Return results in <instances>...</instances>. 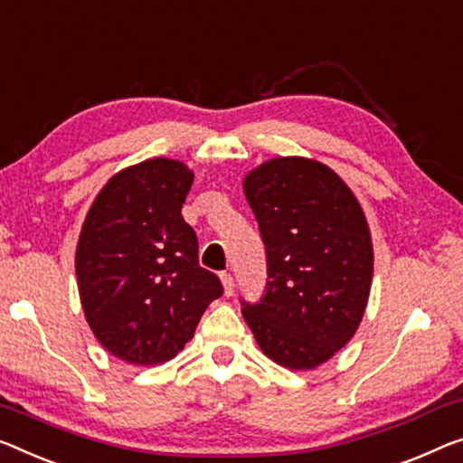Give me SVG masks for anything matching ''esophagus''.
Returning a JSON list of instances; mask_svg holds the SVG:
<instances>
[{"instance_id": "obj_1", "label": "esophagus", "mask_w": 463, "mask_h": 463, "mask_svg": "<svg viewBox=\"0 0 463 463\" xmlns=\"http://www.w3.org/2000/svg\"><path fill=\"white\" fill-rule=\"evenodd\" d=\"M220 280H222L224 295H226V298H231L232 291H234V280H232V276H231L229 272H222V274H220Z\"/></svg>"}]
</instances>
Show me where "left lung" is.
<instances>
[{"mask_svg":"<svg viewBox=\"0 0 463 463\" xmlns=\"http://www.w3.org/2000/svg\"><path fill=\"white\" fill-rule=\"evenodd\" d=\"M243 191L266 245L268 280L243 318L260 349L288 370H314L355 335L374 251L364 210L343 178L307 157H274Z\"/></svg>","mask_w":463,"mask_h":463,"instance_id":"8db88e82","label":"left lung"}]
</instances>
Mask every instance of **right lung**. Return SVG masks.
<instances>
[{
	"instance_id": "obj_1",
	"label": "right lung",
	"mask_w": 463,
	"mask_h": 463,
	"mask_svg": "<svg viewBox=\"0 0 463 463\" xmlns=\"http://www.w3.org/2000/svg\"><path fill=\"white\" fill-rule=\"evenodd\" d=\"M191 184L193 172L170 157L130 165L98 193L80 229L82 312L108 354L127 364L172 360L222 295L181 213Z\"/></svg>"
}]
</instances>
